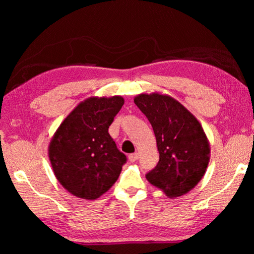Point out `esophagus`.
I'll return each mask as SVG.
<instances>
[{"mask_svg":"<svg viewBox=\"0 0 254 254\" xmlns=\"http://www.w3.org/2000/svg\"><path fill=\"white\" fill-rule=\"evenodd\" d=\"M137 158H139V153H137V152L128 154V160H130L131 162H134V161H136V160H137Z\"/></svg>","mask_w":254,"mask_h":254,"instance_id":"1","label":"esophagus"}]
</instances>
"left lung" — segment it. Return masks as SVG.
<instances>
[{
    "label": "left lung",
    "mask_w": 254,
    "mask_h": 254,
    "mask_svg": "<svg viewBox=\"0 0 254 254\" xmlns=\"http://www.w3.org/2000/svg\"><path fill=\"white\" fill-rule=\"evenodd\" d=\"M134 103L151 123L159 151V162L145 178L169 198L187 194L204 177L210 159L203 127L167 94L142 93Z\"/></svg>",
    "instance_id": "8db88e82"
}]
</instances>
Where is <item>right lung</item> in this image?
I'll use <instances>...</instances> for the list:
<instances>
[{"instance_id":"obj_1","label":"right lung","mask_w":254,"mask_h":254,"mask_svg":"<svg viewBox=\"0 0 254 254\" xmlns=\"http://www.w3.org/2000/svg\"><path fill=\"white\" fill-rule=\"evenodd\" d=\"M124 104L122 96L80 102L50 140L48 157L60 185L78 198L96 199L109 190L127 161L109 133Z\"/></svg>"}]
</instances>
